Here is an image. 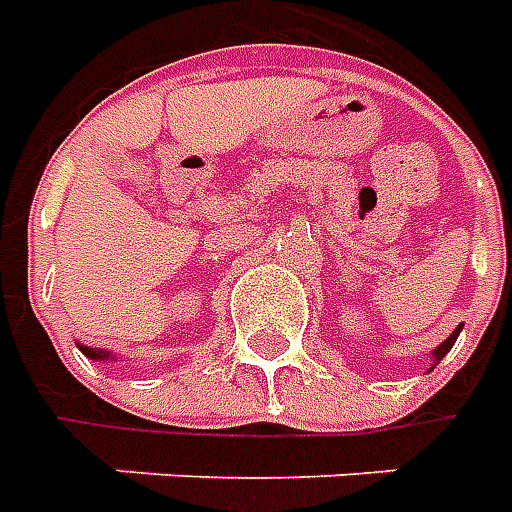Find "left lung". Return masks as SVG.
<instances>
[{"label":"left lung","mask_w":512,"mask_h":512,"mask_svg":"<svg viewBox=\"0 0 512 512\" xmlns=\"http://www.w3.org/2000/svg\"><path fill=\"white\" fill-rule=\"evenodd\" d=\"M458 334H461V326H458V329H455V332H452L450 337H447V340H444V343H441L439 348H436V351H433V356H436V362H441V356L447 354L452 345H455V340H458Z\"/></svg>","instance_id":"obj_1"}]
</instances>
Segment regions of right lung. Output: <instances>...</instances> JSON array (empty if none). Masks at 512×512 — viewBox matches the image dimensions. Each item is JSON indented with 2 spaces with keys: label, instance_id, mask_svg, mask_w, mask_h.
Here are the masks:
<instances>
[{
  "label": "right lung",
  "instance_id": "add662e5",
  "mask_svg": "<svg viewBox=\"0 0 512 512\" xmlns=\"http://www.w3.org/2000/svg\"><path fill=\"white\" fill-rule=\"evenodd\" d=\"M82 351L87 356H90V359H106L104 348H101V351H95V348H87V345H82Z\"/></svg>",
  "mask_w": 512,
  "mask_h": 512
}]
</instances>
